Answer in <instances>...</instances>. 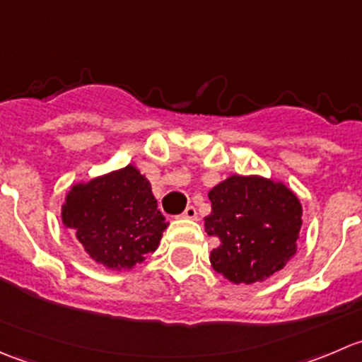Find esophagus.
<instances>
[{
	"instance_id": "34e87169",
	"label": "esophagus",
	"mask_w": 362,
	"mask_h": 362,
	"mask_svg": "<svg viewBox=\"0 0 362 362\" xmlns=\"http://www.w3.org/2000/svg\"><path fill=\"white\" fill-rule=\"evenodd\" d=\"M182 218H191V221H194V218H198V211H196L194 206H187L184 210V214H182Z\"/></svg>"
}]
</instances>
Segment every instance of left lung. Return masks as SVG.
I'll return each instance as SVG.
<instances>
[{"label": "left lung", "instance_id": "obj_1", "mask_svg": "<svg viewBox=\"0 0 362 362\" xmlns=\"http://www.w3.org/2000/svg\"><path fill=\"white\" fill-rule=\"evenodd\" d=\"M208 198L204 231L221 242L210 254L211 268L233 284L262 282L296 254L303 208L286 184L231 175Z\"/></svg>", "mask_w": 362, "mask_h": 362}]
</instances>
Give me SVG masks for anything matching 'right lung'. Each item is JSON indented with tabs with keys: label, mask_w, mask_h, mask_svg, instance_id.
<instances>
[{
	"label": "right lung",
	"mask_w": 362,
	"mask_h": 362,
	"mask_svg": "<svg viewBox=\"0 0 362 362\" xmlns=\"http://www.w3.org/2000/svg\"><path fill=\"white\" fill-rule=\"evenodd\" d=\"M61 218L94 261L119 272L145 261L168 228L151 182L133 164L73 185Z\"/></svg>",
	"instance_id": "1"
}]
</instances>
